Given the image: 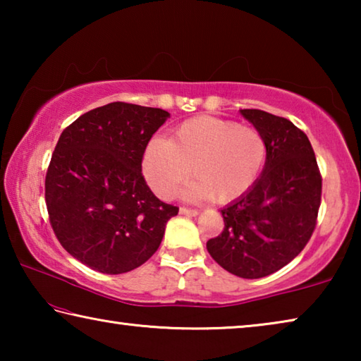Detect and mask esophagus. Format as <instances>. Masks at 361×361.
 <instances>
[{"label": "esophagus", "instance_id": "34e87169", "mask_svg": "<svg viewBox=\"0 0 361 361\" xmlns=\"http://www.w3.org/2000/svg\"><path fill=\"white\" fill-rule=\"evenodd\" d=\"M180 213H181V215H186V216H197L199 215V210L188 209V207H181Z\"/></svg>", "mask_w": 361, "mask_h": 361}]
</instances>
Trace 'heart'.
<instances>
[{
  "label": "heart",
  "instance_id": "b5f03b06",
  "mask_svg": "<svg viewBox=\"0 0 361 361\" xmlns=\"http://www.w3.org/2000/svg\"><path fill=\"white\" fill-rule=\"evenodd\" d=\"M266 152L264 137L253 127L199 116L176 127L170 142L152 138L145 149L143 170L152 191L164 199L172 197L191 172L186 197L224 204L250 191Z\"/></svg>",
  "mask_w": 361,
  "mask_h": 361
}]
</instances>
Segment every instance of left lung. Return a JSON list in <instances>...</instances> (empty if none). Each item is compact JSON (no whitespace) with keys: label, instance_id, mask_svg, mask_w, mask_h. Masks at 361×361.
Here are the masks:
<instances>
[{"label":"left lung","instance_id":"1","mask_svg":"<svg viewBox=\"0 0 361 361\" xmlns=\"http://www.w3.org/2000/svg\"><path fill=\"white\" fill-rule=\"evenodd\" d=\"M240 114L264 137V169L250 191L221 210L224 229L207 250L234 276L261 279L288 264L309 242L322 176L307 135L291 121L261 109Z\"/></svg>","mask_w":361,"mask_h":361}]
</instances>
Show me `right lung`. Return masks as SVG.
Masks as SVG:
<instances>
[{"instance_id":"add662e5","label":"right lung","mask_w":361,"mask_h":361,"mask_svg":"<svg viewBox=\"0 0 361 361\" xmlns=\"http://www.w3.org/2000/svg\"><path fill=\"white\" fill-rule=\"evenodd\" d=\"M167 118L161 108L113 102L79 116L59 138L46 175L49 221L66 252L94 271L142 266L178 215L142 173L146 146Z\"/></svg>"}]
</instances>
